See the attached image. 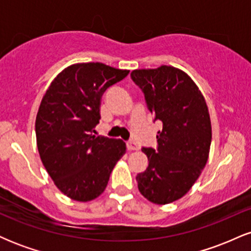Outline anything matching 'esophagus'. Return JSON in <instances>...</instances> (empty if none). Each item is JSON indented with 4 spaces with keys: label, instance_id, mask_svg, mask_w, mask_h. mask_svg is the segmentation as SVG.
I'll list each match as a JSON object with an SVG mask.
<instances>
[{
    "label": "esophagus",
    "instance_id": "1",
    "mask_svg": "<svg viewBox=\"0 0 251 251\" xmlns=\"http://www.w3.org/2000/svg\"><path fill=\"white\" fill-rule=\"evenodd\" d=\"M126 146H127V150H129V151H134V150L139 149V146L134 140H129V142L126 143Z\"/></svg>",
    "mask_w": 251,
    "mask_h": 251
}]
</instances>
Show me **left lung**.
Returning <instances> with one entry per match:
<instances>
[{
    "mask_svg": "<svg viewBox=\"0 0 251 251\" xmlns=\"http://www.w3.org/2000/svg\"><path fill=\"white\" fill-rule=\"evenodd\" d=\"M142 89L148 108L159 120L157 150L143 148L149 165L137 175L138 189L154 204H169L183 197L208 162L211 122L203 94L185 72L160 66L131 73Z\"/></svg>",
    "mask_w": 251,
    "mask_h": 251,
    "instance_id": "left-lung-1",
    "label": "left lung"
}]
</instances>
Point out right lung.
Returning a JSON list of instances; mask_svg holds the SVG:
<instances>
[{
    "label": "right lung",
    "mask_w": 251,
    "mask_h": 251,
    "mask_svg": "<svg viewBox=\"0 0 251 251\" xmlns=\"http://www.w3.org/2000/svg\"><path fill=\"white\" fill-rule=\"evenodd\" d=\"M100 62L65 68L46 91L36 116V144L56 188L77 201L99 197L126 152L120 139L93 135L103 92L127 76Z\"/></svg>",
    "instance_id": "right-lung-1"
}]
</instances>
